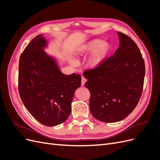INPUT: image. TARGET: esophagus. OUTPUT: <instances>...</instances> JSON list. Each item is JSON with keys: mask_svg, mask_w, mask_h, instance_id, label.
<instances>
[{"mask_svg": "<svg viewBox=\"0 0 160 160\" xmlns=\"http://www.w3.org/2000/svg\"><path fill=\"white\" fill-rule=\"evenodd\" d=\"M87 81V79L85 78L84 77H81V85L83 86L85 83V82Z\"/></svg>", "mask_w": 160, "mask_h": 160, "instance_id": "obj_1", "label": "esophagus"}]
</instances>
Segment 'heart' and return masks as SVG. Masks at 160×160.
I'll list each match as a JSON object with an SVG mask.
<instances>
[{
  "instance_id": "b5f03b06",
  "label": "heart",
  "mask_w": 160,
  "mask_h": 160,
  "mask_svg": "<svg viewBox=\"0 0 160 160\" xmlns=\"http://www.w3.org/2000/svg\"><path fill=\"white\" fill-rule=\"evenodd\" d=\"M110 49L111 46L108 42L94 38L82 45L77 51V55H86L92 52L88 60V66L91 69H95L98 68L106 59ZM70 62L75 67L79 65L78 61L75 59H71Z\"/></svg>"
}]
</instances>
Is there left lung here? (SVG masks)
<instances>
[{
  "label": "left lung",
  "instance_id": "1",
  "mask_svg": "<svg viewBox=\"0 0 160 160\" xmlns=\"http://www.w3.org/2000/svg\"><path fill=\"white\" fill-rule=\"evenodd\" d=\"M119 47L98 68L83 72L91 93V114L101 122H119L136 107L143 91L146 69L138 47L118 32Z\"/></svg>",
  "mask_w": 160,
  "mask_h": 160
}]
</instances>
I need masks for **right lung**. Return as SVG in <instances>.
Segmentation results:
<instances>
[{"label":"right lung","mask_w":160,"mask_h":160,"mask_svg":"<svg viewBox=\"0 0 160 160\" xmlns=\"http://www.w3.org/2000/svg\"><path fill=\"white\" fill-rule=\"evenodd\" d=\"M42 35L28 43L20 57L18 92L32 117L47 126H55L67 119L75 90L81 86L80 75L62 73L54 58L43 48Z\"/></svg>","instance_id":"obj_1"}]
</instances>
